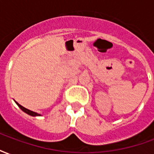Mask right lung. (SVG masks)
<instances>
[{"label": "right lung", "instance_id": "1", "mask_svg": "<svg viewBox=\"0 0 154 154\" xmlns=\"http://www.w3.org/2000/svg\"><path fill=\"white\" fill-rule=\"evenodd\" d=\"M15 103L17 104V106H18L20 107V109H21L23 111H24V112H25L26 114H28V115H29V116H41V115H39V114L36 113V112H34V111H32V110H28V109L25 108L24 106H22L21 105H20V104H19L18 102H16V101H15Z\"/></svg>", "mask_w": 154, "mask_h": 154}]
</instances>
